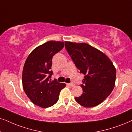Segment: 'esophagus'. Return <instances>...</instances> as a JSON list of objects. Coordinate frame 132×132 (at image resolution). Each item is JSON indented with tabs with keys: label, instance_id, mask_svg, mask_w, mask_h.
Listing matches in <instances>:
<instances>
[{
	"label": "esophagus",
	"instance_id": "34e87169",
	"mask_svg": "<svg viewBox=\"0 0 132 132\" xmlns=\"http://www.w3.org/2000/svg\"><path fill=\"white\" fill-rule=\"evenodd\" d=\"M67 85H68V86H71V87H73V86H75L74 83H68Z\"/></svg>",
	"mask_w": 132,
	"mask_h": 132
}]
</instances>
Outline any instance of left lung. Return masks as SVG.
<instances>
[{"label": "left lung", "mask_w": 132, "mask_h": 132, "mask_svg": "<svg viewBox=\"0 0 132 132\" xmlns=\"http://www.w3.org/2000/svg\"><path fill=\"white\" fill-rule=\"evenodd\" d=\"M65 48L76 67L85 75L81 96L76 101L85 107L101 103L112 92L116 80V68L104 53L86 43L65 41Z\"/></svg>", "instance_id": "8db88e82"}]
</instances>
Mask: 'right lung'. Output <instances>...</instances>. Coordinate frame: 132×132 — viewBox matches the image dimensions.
<instances>
[{"label":"right lung","mask_w":132,"mask_h":132,"mask_svg":"<svg viewBox=\"0 0 132 132\" xmlns=\"http://www.w3.org/2000/svg\"><path fill=\"white\" fill-rule=\"evenodd\" d=\"M64 46L62 41H49L33 49L27 58L22 71L23 89L32 102L42 108L54 105L65 83L51 81L52 57Z\"/></svg>","instance_id":"obj_1"}]
</instances>
